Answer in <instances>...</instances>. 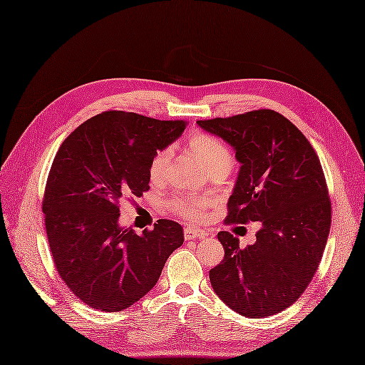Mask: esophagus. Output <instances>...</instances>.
Instances as JSON below:
<instances>
[{"mask_svg": "<svg viewBox=\"0 0 365 365\" xmlns=\"http://www.w3.org/2000/svg\"><path fill=\"white\" fill-rule=\"evenodd\" d=\"M183 236L185 240H192V239H200L205 236V231L197 230V228H192V227H186L183 230Z\"/></svg>", "mask_w": 365, "mask_h": 365, "instance_id": "obj_1", "label": "esophagus"}]
</instances>
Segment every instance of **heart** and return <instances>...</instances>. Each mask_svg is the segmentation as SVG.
Listing matches in <instances>:
<instances>
[{"label": "heart", "mask_w": 365, "mask_h": 365, "mask_svg": "<svg viewBox=\"0 0 365 365\" xmlns=\"http://www.w3.org/2000/svg\"><path fill=\"white\" fill-rule=\"evenodd\" d=\"M188 146L194 155L199 158L200 163L208 171L216 168H231L232 165V153L223 140L214 137L211 134L197 133L188 138ZM171 149L162 148L153 155L149 162V179L158 183L163 182L170 165ZM212 203V199L208 195H191V194H177L168 200V208L180 217H185L192 222H200Z\"/></svg>", "instance_id": "heart-1"}]
</instances>
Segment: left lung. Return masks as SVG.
<instances>
[{
  "label": "left lung",
  "instance_id": "8db88e82",
  "mask_svg": "<svg viewBox=\"0 0 365 365\" xmlns=\"http://www.w3.org/2000/svg\"><path fill=\"white\" fill-rule=\"evenodd\" d=\"M197 125L235 148L242 165L225 223L262 225L256 244L245 248L231 232H219L225 256L210 269L211 285L242 316L280 313L312 282L329 239L331 202L319 157L301 130L273 109Z\"/></svg>",
  "mask_w": 365,
  "mask_h": 365
}]
</instances>
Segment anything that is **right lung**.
<instances>
[{"label": "right lung", "instance_id": "obj_1", "mask_svg": "<svg viewBox=\"0 0 365 365\" xmlns=\"http://www.w3.org/2000/svg\"><path fill=\"white\" fill-rule=\"evenodd\" d=\"M186 128L106 110L61 143L43 195L44 225L55 268L81 302L121 312L151 289L166 259L183 244L180 223L157 220L138 236L120 228V200L149 190V162Z\"/></svg>", "mask_w": 365, "mask_h": 365}]
</instances>
